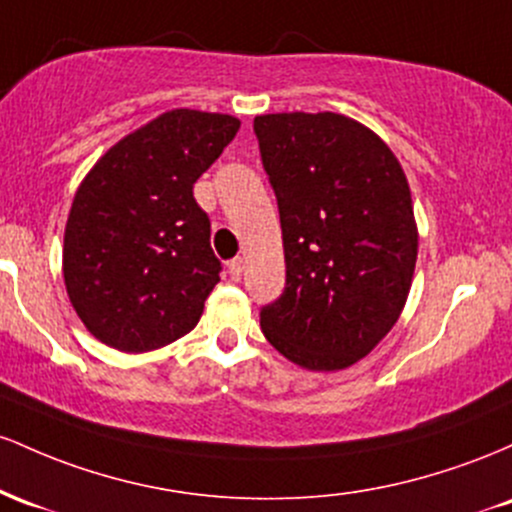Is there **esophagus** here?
Wrapping results in <instances>:
<instances>
[{
  "mask_svg": "<svg viewBox=\"0 0 512 512\" xmlns=\"http://www.w3.org/2000/svg\"><path fill=\"white\" fill-rule=\"evenodd\" d=\"M227 271H229V278H232V280H239V278H241V273H244V258H241V256L232 258V261L227 263Z\"/></svg>",
  "mask_w": 512,
  "mask_h": 512,
  "instance_id": "1",
  "label": "esophagus"
}]
</instances>
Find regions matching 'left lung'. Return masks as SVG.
<instances>
[{"label":"left lung","instance_id":"1","mask_svg":"<svg viewBox=\"0 0 512 512\" xmlns=\"http://www.w3.org/2000/svg\"><path fill=\"white\" fill-rule=\"evenodd\" d=\"M278 200L285 290L263 336L295 365L343 370L399 319L418 256L409 181L380 137L341 113L254 118Z\"/></svg>","mask_w":512,"mask_h":512}]
</instances>
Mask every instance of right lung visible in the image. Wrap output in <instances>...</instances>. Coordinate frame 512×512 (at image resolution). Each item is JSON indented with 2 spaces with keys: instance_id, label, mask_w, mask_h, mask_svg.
I'll return each instance as SVG.
<instances>
[{
  "instance_id": "right-lung-1",
  "label": "right lung",
  "mask_w": 512,
  "mask_h": 512,
  "mask_svg": "<svg viewBox=\"0 0 512 512\" xmlns=\"http://www.w3.org/2000/svg\"><path fill=\"white\" fill-rule=\"evenodd\" d=\"M239 130L225 113L176 108L94 164L65 227L74 312L106 346L145 353L186 336L220 283L208 212L193 183Z\"/></svg>"
}]
</instances>
